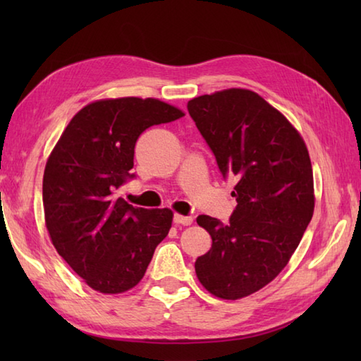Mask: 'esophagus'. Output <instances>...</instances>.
I'll return each instance as SVG.
<instances>
[{
    "label": "esophagus",
    "instance_id": "obj_1",
    "mask_svg": "<svg viewBox=\"0 0 361 361\" xmlns=\"http://www.w3.org/2000/svg\"><path fill=\"white\" fill-rule=\"evenodd\" d=\"M192 217L190 216H181V214H175L173 216V224L175 225H190L192 224Z\"/></svg>",
    "mask_w": 361,
    "mask_h": 361
}]
</instances>
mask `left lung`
<instances>
[{
    "mask_svg": "<svg viewBox=\"0 0 361 361\" xmlns=\"http://www.w3.org/2000/svg\"><path fill=\"white\" fill-rule=\"evenodd\" d=\"M188 111L221 176L237 181L228 225L197 217L212 247L195 273L209 293L239 299L271 282L301 242L315 208L310 157L286 116L250 90L195 97Z\"/></svg>",
    "mask_w": 361,
    "mask_h": 361,
    "instance_id": "left-lung-1",
    "label": "left lung"
}]
</instances>
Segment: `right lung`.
<instances>
[{
    "instance_id": "obj_1",
    "label": "right lung",
    "mask_w": 361,
    "mask_h": 361,
    "mask_svg": "<svg viewBox=\"0 0 361 361\" xmlns=\"http://www.w3.org/2000/svg\"><path fill=\"white\" fill-rule=\"evenodd\" d=\"M181 116L158 99L93 102L71 119L46 163L43 208L52 245L101 293L133 288L169 234L171 209L135 208L118 189L135 178V144L144 130Z\"/></svg>"
}]
</instances>
